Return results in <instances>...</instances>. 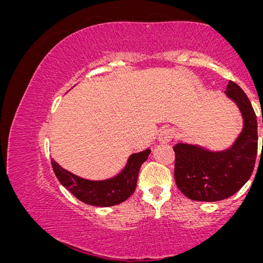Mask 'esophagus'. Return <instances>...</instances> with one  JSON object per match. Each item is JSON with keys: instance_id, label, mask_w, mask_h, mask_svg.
<instances>
[{"instance_id": "1", "label": "esophagus", "mask_w": 263, "mask_h": 263, "mask_svg": "<svg viewBox=\"0 0 263 263\" xmlns=\"http://www.w3.org/2000/svg\"><path fill=\"white\" fill-rule=\"evenodd\" d=\"M175 136V132H174L172 128H165V130H162L158 135V142L160 143H168L174 138Z\"/></svg>"}]
</instances>
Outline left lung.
Instances as JSON below:
<instances>
[{"instance_id":"left-lung-1","label":"left lung","mask_w":263,"mask_h":263,"mask_svg":"<svg viewBox=\"0 0 263 263\" xmlns=\"http://www.w3.org/2000/svg\"><path fill=\"white\" fill-rule=\"evenodd\" d=\"M238 106L243 130L227 150L210 151L179 143L175 151V182L187 198L195 201L224 200L241 190L250 179L257 155V120L242 88L229 81L224 91Z\"/></svg>"}]
</instances>
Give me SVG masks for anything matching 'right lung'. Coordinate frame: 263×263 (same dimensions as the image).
<instances>
[{"label":"right lung","mask_w":263,"mask_h":263,"mask_svg":"<svg viewBox=\"0 0 263 263\" xmlns=\"http://www.w3.org/2000/svg\"><path fill=\"white\" fill-rule=\"evenodd\" d=\"M151 153L146 149L132 154L125 168L114 177L101 181L83 179L62 168L56 161H51L57 179L73 197L84 204L99 207L114 206L127 200L137 186L139 169Z\"/></svg>","instance_id":"right-lung-1"}]
</instances>
